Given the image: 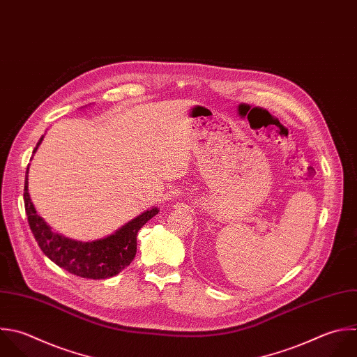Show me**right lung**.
<instances>
[{"label":"right lung","instance_id":"obj_1","mask_svg":"<svg viewBox=\"0 0 357 357\" xmlns=\"http://www.w3.org/2000/svg\"><path fill=\"white\" fill-rule=\"evenodd\" d=\"M39 139L33 153L39 148ZM28 172L25 176L24 201L31 230L40 250L60 268L86 279H107L128 266L137 254V236L139 229L159 211L152 208L124 225L114 234L95 241H75L56 231L38 215L28 192Z\"/></svg>","mask_w":357,"mask_h":357}]
</instances>
